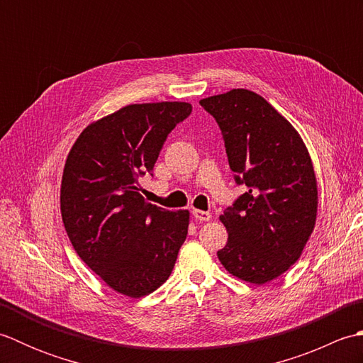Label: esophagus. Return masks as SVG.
Segmentation results:
<instances>
[{
  "mask_svg": "<svg viewBox=\"0 0 363 363\" xmlns=\"http://www.w3.org/2000/svg\"><path fill=\"white\" fill-rule=\"evenodd\" d=\"M191 213H194V217H195L198 221H209V220L212 218V213H211V212H206V211L195 209Z\"/></svg>",
  "mask_w": 363,
  "mask_h": 363,
  "instance_id": "34e87169",
  "label": "esophagus"
}]
</instances>
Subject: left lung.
<instances>
[{
  "instance_id": "1",
  "label": "left lung",
  "mask_w": 363,
  "mask_h": 363,
  "mask_svg": "<svg viewBox=\"0 0 363 363\" xmlns=\"http://www.w3.org/2000/svg\"><path fill=\"white\" fill-rule=\"evenodd\" d=\"M199 104L218 123L237 184L248 187L220 215L229 237L217 256L238 279L267 284L295 264L313 233L318 189L311 154L290 121L251 90Z\"/></svg>"
}]
</instances>
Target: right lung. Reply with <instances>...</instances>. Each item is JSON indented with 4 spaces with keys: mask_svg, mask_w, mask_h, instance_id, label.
Segmentation results:
<instances>
[{
    "mask_svg": "<svg viewBox=\"0 0 363 363\" xmlns=\"http://www.w3.org/2000/svg\"><path fill=\"white\" fill-rule=\"evenodd\" d=\"M191 104H129L76 138L64 167L60 212L74 251L115 291L142 298L172 274L190 212L146 203L138 177L151 172L167 135Z\"/></svg>",
    "mask_w": 363,
    "mask_h": 363,
    "instance_id": "add662e5",
    "label": "right lung"
}]
</instances>
